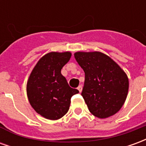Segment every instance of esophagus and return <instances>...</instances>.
Listing matches in <instances>:
<instances>
[{"mask_svg":"<svg viewBox=\"0 0 146 146\" xmlns=\"http://www.w3.org/2000/svg\"><path fill=\"white\" fill-rule=\"evenodd\" d=\"M77 89H78V91H79L80 92H82V86L79 85L78 86V88H77Z\"/></svg>","mask_w":146,"mask_h":146,"instance_id":"obj_1","label":"esophagus"}]
</instances>
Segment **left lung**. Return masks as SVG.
<instances>
[{
  "instance_id": "left-lung-1",
  "label": "left lung",
  "mask_w": 146,
  "mask_h": 146,
  "mask_svg": "<svg viewBox=\"0 0 146 146\" xmlns=\"http://www.w3.org/2000/svg\"><path fill=\"white\" fill-rule=\"evenodd\" d=\"M74 57L85 73L81 95L89 111L98 118H107L119 111L127 95L126 73L106 54L76 52Z\"/></svg>"
}]
</instances>
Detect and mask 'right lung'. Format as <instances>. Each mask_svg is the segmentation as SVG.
I'll list each match as a JSON object with an SVG mask.
<instances>
[{
    "mask_svg": "<svg viewBox=\"0 0 146 146\" xmlns=\"http://www.w3.org/2000/svg\"><path fill=\"white\" fill-rule=\"evenodd\" d=\"M70 52H51L38 61L27 82V96L36 113L48 119L62 118L70 109L72 96L79 93L70 88L61 73Z\"/></svg>",
    "mask_w": 146,
    "mask_h": 146,
    "instance_id": "right-lung-1",
    "label": "right lung"
}]
</instances>
